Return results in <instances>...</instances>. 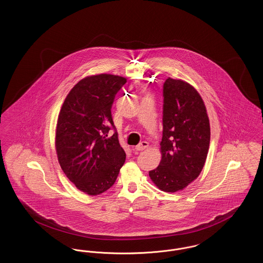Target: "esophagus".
<instances>
[{
    "label": "esophagus",
    "instance_id": "1",
    "mask_svg": "<svg viewBox=\"0 0 263 263\" xmlns=\"http://www.w3.org/2000/svg\"><path fill=\"white\" fill-rule=\"evenodd\" d=\"M148 146H149L148 142H146V141H143V142H141V143H140L138 146L135 147V150L138 151V152H141V151L147 149V148H148Z\"/></svg>",
    "mask_w": 263,
    "mask_h": 263
}]
</instances>
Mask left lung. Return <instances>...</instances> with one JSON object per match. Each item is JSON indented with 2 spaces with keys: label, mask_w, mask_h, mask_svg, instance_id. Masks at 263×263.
<instances>
[{
  "label": "left lung",
  "mask_w": 263,
  "mask_h": 263,
  "mask_svg": "<svg viewBox=\"0 0 263 263\" xmlns=\"http://www.w3.org/2000/svg\"><path fill=\"white\" fill-rule=\"evenodd\" d=\"M163 97L162 160L149 175L161 190L176 192L200 175L209 150L210 123L200 95L186 82L166 79Z\"/></svg>",
  "instance_id": "left-lung-1"
}]
</instances>
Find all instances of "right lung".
I'll return each instance as SVG.
<instances>
[{"label":"right lung","mask_w":263,"mask_h":263,"mask_svg":"<svg viewBox=\"0 0 263 263\" xmlns=\"http://www.w3.org/2000/svg\"><path fill=\"white\" fill-rule=\"evenodd\" d=\"M125 84L119 76L87 77L70 90L58 116V161L70 181L88 195L111 187L125 162L111 115L115 96ZM110 129L115 133L108 138Z\"/></svg>","instance_id":"add662e5"}]
</instances>
